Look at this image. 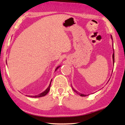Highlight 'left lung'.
Segmentation results:
<instances>
[{"label":"left lung","instance_id":"1","mask_svg":"<svg viewBox=\"0 0 125 125\" xmlns=\"http://www.w3.org/2000/svg\"><path fill=\"white\" fill-rule=\"evenodd\" d=\"M111 39H112V40H113V37H112V36L111 35ZM114 44H113V46H114L113 45ZM113 64H114V47H113ZM112 73H113V72H112ZM110 80V79H109ZM109 80H108V82L109 81ZM108 82H107V83H108ZM72 86V85H71ZM72 89L73 90V91L74 92H75L76 93H77V94H78V95H79L80 96H87V95H85V94H82V93H79L78 92H77V90H76L75 89H74L73 88V86H72Z\"/></svg>","mask_w":125,"mask_h":125}]
</instances>
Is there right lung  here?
Segmentation results:
<instances>
[{
	"instance_id": "obj_1",
	"label": "right lung",
	"mask_w": 125,
	"mask_h": 125,
	"mask_svg": "<svg viewBox=\"0 0 125 125\" xmlns=\"http://www.w3.org/2000/svg\"><path fill=\"white\" fill-rule=\"evenodd\" d=\"M61 67V65H59V66H58L56 68V69H55V71H56L57 70V69L59 68H60ZM54 71V72H55ZM52 79H51V82H50V85H49V86H48V88L46 89L44 91V92H43L42 93H40V94H38V95H35V96H32V95H26V96H29V97H32V98H40V97H42V96H45L46 94H47V93H48V92H49L50 91V88H51V82H52Z\"/></svg>"
}]
</instances>
